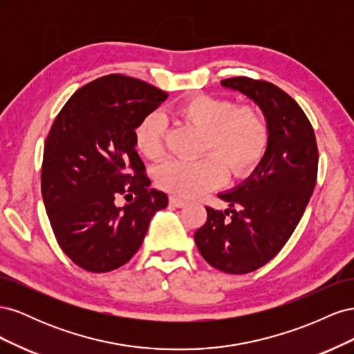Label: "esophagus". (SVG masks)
<instances>
[{
  "mask_svg": "<svg viewBox=\"0 0 354 354\" xmlns=\"http://www.w3.org/2000/svg\"><path fill=\"white\" fill-rule=\"evenodd\" d=\"M169 203L176 208H183L186 205V201L185 199H180L177 196H169Z\"/></svg>",
  "mask_w": 354,
  "mask_h": 354,
  "instance_id": "1",
  "label": "esophagus"
}]
</instances>
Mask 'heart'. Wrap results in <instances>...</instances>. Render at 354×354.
Listing matches in <instances>:
<instances>
[{
	"mask_svg": "<svg viewBox=\"0 0 354 354\" xmlns=\"http://www.w3.org/2000/svg\"><path fill=\"white\" fill-rule=\"evenodd\" d=\"M176 113L194 124L205 137L203 156L198 160L171 159L156 169V183L180 196H195L223 183L226 171L232 177H243L260 164L270 143V131L264 115L251 104L229 97L199 94L181 102ZM167 121L162 113L152 112L134 130L136 147L149 159L164 155Z\"/></svg>",
	"mask_w": 354,
	"mask_h": 354,
	"instance_id": "b5f03b06",
	"label": "heart"
}]
</instances>
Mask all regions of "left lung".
<instances>
[{"label": "left lung", "instance_id": "8db88e82", "mask_svg": "<svg viewBox=\"0 0 354 354\" xmlns=\"http://www.w3.org/2000/svg\"><path fill=\"white\" fill-rule=\"evenodd\" d=\"M221 85L260 106L270 143L252 176L218 195L229 209L205 207L207 221L195 232V242L214 269L245 274L269 263L291 238L316 186L319 152L308 118L274 84L234 77Z\"/></svg>", "mask_w": 354, "mask_h": 354}]
</instances>
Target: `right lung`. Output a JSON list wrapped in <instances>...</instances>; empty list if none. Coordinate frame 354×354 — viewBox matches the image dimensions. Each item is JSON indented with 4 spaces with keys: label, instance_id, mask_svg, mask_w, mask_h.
Segmentation results:
<instances>
[{
    "label": "right lung",
    "instance_id": "right-lung-1",
    "mask_svg": "<svg viewBox=\"0 0 354 354\" xmlns=\"http://www.w3.org/2000/svg\"><path fill=\"white\" fill-rule=\"evenodd\" d=\"M168 94L121 73L106 75L73 93L47 136L41 192L53 233L69 259L91 273L131 260L164 192L149 189L134 130ZM135 195L124 207L114 198Z\"/></svg>",
    "mask_w": 354,
    "mask_h": 354
}]
</instances>
